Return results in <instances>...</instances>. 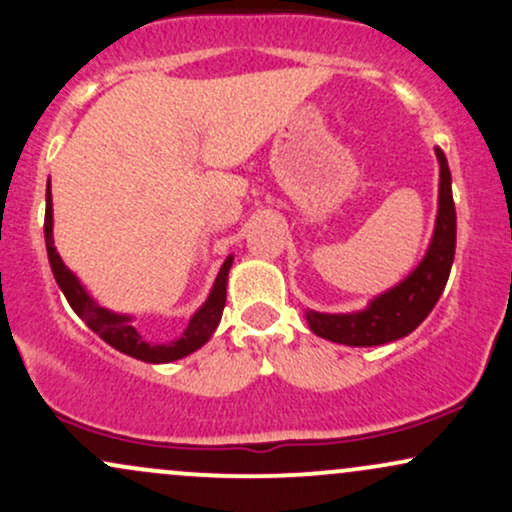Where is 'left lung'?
Segmentation results:
<instances>
[{
	"label": "left lung",
	"instance_id": "obj_1",
	"mask_svg": "<svg viewBox=\"0 0 512 512\" xmlns=\"http://www.w3.org/2000/svg\"><path fill=\"white\" fill-rule=\"evenodd\" d=\"M440 161V197L438 219L431 248L419 267L402 284L375 298L366 310L346 315H330L308 310V325L317 337L346 346H378L407 337L426 320L440 293L448 284L452 260H455L457 216L452 202V178L443 151L436 149Z\"/></svg>",
	"mask_w": 512,
	"mask_h": 512
}]
</instances>
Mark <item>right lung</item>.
<instances>
[{
    "instance_id": "add662e5",
    "label": "right lung",
    "mask_w": 512,
    "mask_h": 512,
    "mask_svg": "<svg viewBox=\"0 0 512 512\" xmlns=\"http://www.w3.org/2000/svg\"><path fill=\"white\" fill-rule=\"evenodd\" d=\"M45 245H48V257H50V267L52 274H55L57 284L67 298L69 305L74 308V313L91 327L103 342H108L113 349L122 351V354L139 358V361L146 363H168V361H178V358L192 354L197 351L199 346H204L209 342V337L214 334L216 327H219L221 315H223V305H226V279H228V269H231L233 257H228L223 262L219 276L214 281V289H211L207 303L197 310L195 317L190 320L187 330L180 334L175 342L168 344H151L132 327L127 315H117L110 313L93 301L91 296L84 291V286L79 284V279L64 267L62 257L57 255L55 250V240H52V197H50V185H48V207H45Z\"/></svg>"
}]
</instances>
